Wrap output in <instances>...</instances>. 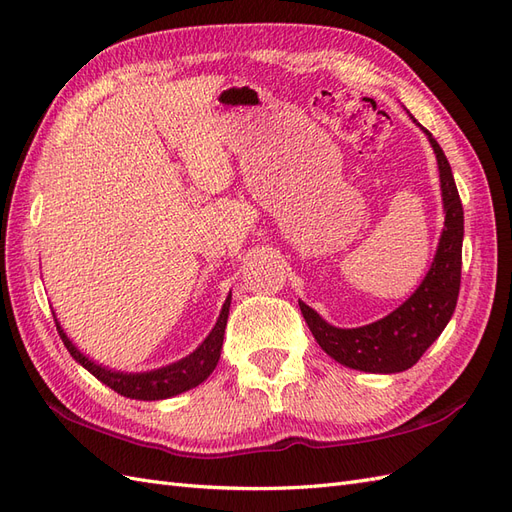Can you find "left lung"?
<instances>
[{
	"label": "left lung",
	"instance_id": "left-lung-1",
	"mask_svg": "<svg viewBox=\"0 0 512 512\" xmlns=\"http://www.w3.org/2000/svg\"><path fill=\"white\" fill-rule=\"evenodd\" d=\"M420 130L427 135L437 160L444 203V229L425 279L392 313L360 328L332 326L309 304L298 300L319 347L343 367L364 373L388 375L412 369L446 328L459 298L463 206L444 150L425 126Z\"/></svg>",
	"mask_w": 512,
	"mask_h": 512
}]
</instances>
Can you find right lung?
<instances>
[{
	"label": "right lung",
	"instance_id": "obj_1",
	"mask_svg": "<svg viewBox=\"0 0 512 512\" xmlns=\"http://www.w3.org/2000/svg\"><path fill=\"white\" fill-rule=\"evenodd\" d=\"M229 306H231V291L223 302L221 315H218L214 328L191 354L171 364H165V367H158L152 371H139V373L115 371L111 367H105V364L96 362L87 354H83L77 347V343H72V339L62 328L55 311H53V317H55L57 332H60V337L70 356L75 358L85 371H90L96 379H100L102 384L122 394V397L139 399V401H160V399H171L175 394H182L186 390L199 386L201 382H206L210 373L216 369L218 358H221V349H223Z\"/></svg>",
	"mask_w": 512,
	"mask_h": 512
}]
</instances>
